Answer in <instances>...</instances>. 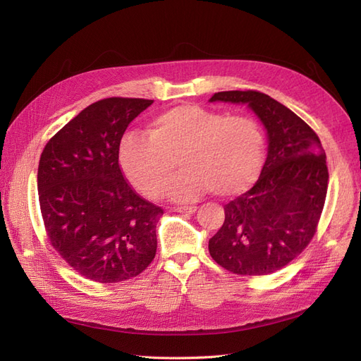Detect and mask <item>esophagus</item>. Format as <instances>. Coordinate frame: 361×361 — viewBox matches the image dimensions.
<instances>
[{"label":"esophagus","mask_w":361,"mask_h":361,"mask_svg":"<svg viewBox=\"0 0 361 361\" xmlns=\"http://www.w3.org/2000/svg\"><path fill=\"white\" fill-rule=\"evenodd\" d=\"M174 211L180 212V214H194L195 211H197V206H178Z\"/></svg>","instance_id":"esophagus-1"}]
</instances>
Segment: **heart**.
<instances>
[{
	"label": "heart",
	"mask_w": 361,
	"mask_h": 361,
	"mask_svg": "<svg viewBox=\"0 0 361 361\" xmlns=\"http://www.w3.org/2000/svg\"><path fill=\"white\" fill-rule=\"evenodd\" d=\"M126 178L150 199H159L176 170L170 197L187 202L212 191L233 197L247 191L264 162V134L247 116H226L200 105L173 106L154 117L149 135L126 133L118 145Z\"/></svg>",
	"instance_id": "obj_1"
}]
</instances>
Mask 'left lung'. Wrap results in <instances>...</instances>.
<instances>
[{
  "mask_svg": "<svg viewBox=\"0 0 361 361\" xmlns=\"http://www.w3.org/2000/svg\"><path fill=\"white\" fill-rule=\"evenodd\" d=\"M209 101L247 104L268 134L260 176L224 206V223L209 239V253L233 274H271L297 257L316 233L329 188L325 150L302 118L265 93L218 92Z\"/></svg>",
  "mask_w": 361,
  "mask_h": 361,
  "instance_id": "left-lung-1",
  "label": "left lung"
}]
</instances>
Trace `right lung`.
Instances as JSON below:
<instances>
[{
	"label": "right lung",
	"mask_w": 361,
	"mask_h": 361,
	"mask_svg": "<svg viewBox=\"0 0 361 361\" xmlns=\"http://www.w3.org/2000/svg\"><path fill=\"white\" fill-rule=\"evenodd\" d=\"M152 104L106 97L89 105L48 141L39 161L49 243L78 274L97 283L133 279L157 255L162 207L140 197L118 166L128 125Z\"/></svg>",
	"instance_id": "add662e5"
}]
</instances>
